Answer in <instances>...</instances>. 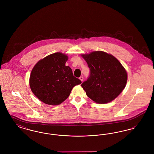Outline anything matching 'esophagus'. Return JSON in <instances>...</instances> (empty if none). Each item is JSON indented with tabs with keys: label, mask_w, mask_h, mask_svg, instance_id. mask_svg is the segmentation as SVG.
Instances as JSON below:
<instances>
[{
	"label": "esophagus",
	"mask_w": 154,
	"mask_h": 154,
	"mask_svg": "<svg viewBox=\"0 0 154 154\" xmlns=\"http://www.w3.org/2000/svg\"><path fill=\"white\" fill-rule=\"evenodd\" d=\"M79 79H80V80L81 81H82L83 80H84V77H83V76H81L80 77Z\"/></svg>",
	"instance_id": "obj_1"
}]
</instances>
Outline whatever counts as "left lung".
Listing matches in <instances>:
<instances>
[{"instance_id":"8db88e82","label":"left lung","mask_w":154,"mask_h":154,"mask_svg":"<svg viewBox=\"0 0 154 154\" xmlns=\"http://www.w3.org/2000/svg\"><path fill=\"white\" fill-rule=\"evenodd\" d=\"M82 57L90 70L87 80L81 84L87 95L99 104L110 102L116 99L127 82V73L121 63L104 52H92Z\"/></svg>"}]
</instances>
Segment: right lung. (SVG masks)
<instances>
[{"instance_id": "1", "label": "right lung", "mask_w": 154, "mask_h": 154, "mask_svg": "<svg viewBox=\"0 0 154 154\" xmlns=\"http://www.w3.org/2000/svg\"><path fill=\"white\" fill-rule=\"evenodd\" d=\"M67 56L56 52L39 60L30 75V87L37 97L50 105H58L70 95L74 86L81 81L65 66Z\"/></svg>"}]
</instances>
